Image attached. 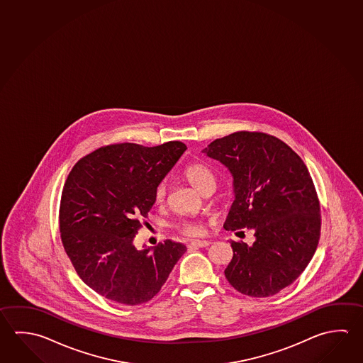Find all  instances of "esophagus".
I'll list each match as a JSON object with an SVG mask.
<instances>
[{"mask_svg": "<svg viewBox=\"0 0 363 363\" xmlns=\"http://www.w3.org/2000/svg\"><path fill=\"white\" fill-rule=\"evenodd\" d=\"M211 242L210 241H200V240H194L189 243V247H208Z\"/></svg>", "mask_w": 363, "mask_h": 363, "instance_id": "obj_1", "label": "esophagus"}]
</instances>
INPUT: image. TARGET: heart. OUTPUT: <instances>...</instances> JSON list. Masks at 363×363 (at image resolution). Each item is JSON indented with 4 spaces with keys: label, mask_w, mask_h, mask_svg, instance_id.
<instances>
[{
    "label": "heart",
    "mask_w": 363,
    "mask_h": 363,
    "mask_svg": "<svg viewBox=\"0 0 363 363\" xmlns=\"http://www.w3.org/2000/svg\"><path fill=\"white\" fill-rule=\"evenodd\" d=\"M184 177L190 181L199 190L205 191L209 186L216 184V174L211 171L209 166L203 162H194L184 168ZM167 184L163 181L158 184L154 191V200L155 203H162L166 200ZM174 229L179 230L181 235L187 237H196L203 235V228L200 223L191 222V220H179L174 223Z\"/></svg>",
    "instance_id": "heart-1"
}]
</instances>
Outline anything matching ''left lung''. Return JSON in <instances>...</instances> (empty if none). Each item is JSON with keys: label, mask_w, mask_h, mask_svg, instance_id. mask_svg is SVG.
I'll list each match as a JSON object with an SVG mask.
<instances>
[{"label": "left lung", "mask_w": 363, "mask_h": 363, "mask_svg": "<svg viewBox=\"0 0 363 363\" xmlns=\"http://www.w3.org/2000/svg\"><path fill=\"white\" fill-rule=\"evenodd\" d=\"M203 152L235 179L224 228L254 229L256 237L251 246L230 242L225 278L250 297L279 293L303 273L320 240V201L307 167L284 141L260 131L233 133Z\"/></svg>", "instance_id": "1"}]
</instances>
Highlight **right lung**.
Segmentation results:
<instances>
[{"instance_id": "obj_1", "label": "right lung", "mask_w": 363, "mask_h": 363, "mask_svg": "<svg viewBox=\"0 0 363 363\" xmlns=\"http://www.w3.org/2000/svg\"><path fill=\"white\" fill-rule=\"evenodd\" d=\"M187 147L134 143L99 147L77 160L65 182L60 232L65 251L86 286L117 303L153 298L184 254L172 240L135 248V235L152 209L154 191Z\"/></svg>"}]
</instances>
